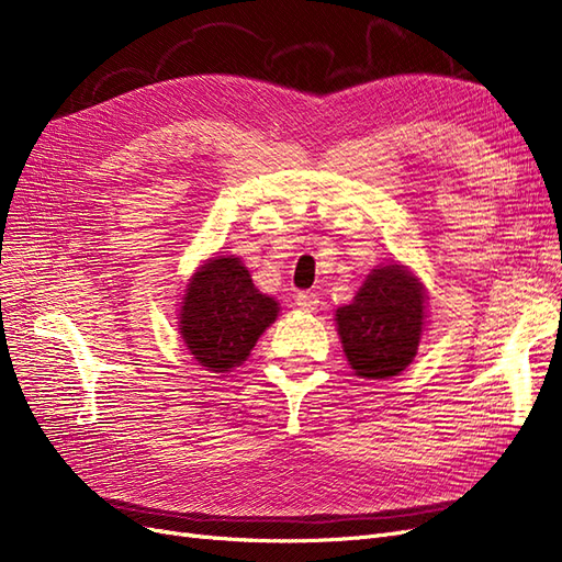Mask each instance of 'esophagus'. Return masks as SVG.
<instances>
[{"mask_svg": "<svg viewBox=\"0 0 562 562\" xmlns=\"http://www.w3.org/2000/svg\"><path fill=\"white\" fill-rule=\"evenodd\" d=\"M295 307L300 312H314L318 307V295L316 293H310V291H300L295 295Z\"/></svg>", "mask_w": 562, "mask_h": 562, "instance_id": "esophagus-1", "label": "esophagus"}]
</instances>
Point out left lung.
Instances as JSON below:
<instances>
[{
	"label": "left lung",
	"mask_w": 562,
	"mask_h": 562,
	"mask_svg": "<svg viewBox=\"0 0 562 562\" xmlns=\"http://www.w3.org/2000/svg\"><path fill=\"white\" fill-rule=\"evenodd\" d=\"M349 366L359 378L386 380L411 366L424 323L422 283L398 265L375 269L353 302L335 314Z\"/></svg>",
	"instance_id": "1"
}]
</instances>
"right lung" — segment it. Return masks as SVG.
<instances>
[{"instance_id": "right-lung-1", "label": "right lung", "mask_w": 562, "mask_h": 562, "mask_svg": "<svg viewBox=\"0 0 562 562\" xmlns=\"http://www.w3.org/2000/svg\"><path fill=\"white\" fill-rule=\"evenodd\" d=\"M277 314L279 304L252 285L239 258H217L187 285L180 333L203 368L225 372L248 359Z\"/></svg>"}]
</instances>
